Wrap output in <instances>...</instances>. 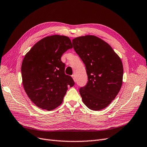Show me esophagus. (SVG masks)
<instances>
[{"label": "esophagus", "mask_w": 147, "mask_h": 147, "mask_svg": "<svg viewBox=\"0 0 147 147\" xmlns=\"http://www.w3.org/2000/svg\"><path fill=\"white\" fill-rule=\"evenodd\" d=\"M71 77H72V78L73 79V80H74V82H76V77H75V74H73V75L71 76Z\"/></svg>", "instance_id": "obj_1"}]
</instances>
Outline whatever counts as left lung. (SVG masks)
Listing matches in <instances>:
<instances>
[{
  "label": "left lung",
  "instance_id": "8db88e82",
  "mask_svg": "<svg viewBox=\"0 0 147 147\" xmlns=\"http://www.w3.org/2000/svg\"><path fill=\"white\" fill-rule=\"evenodd\" d=\"M73 48L85 65L88 83L79 90L84 104L91 110L107 107L122 85L123 65L111 47L92 35L76 37Z\"/></svg>",
  "mask_w": 147,
  "mask_h": 147
}]
</instances>
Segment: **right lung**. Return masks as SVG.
<instances>
[{"label": "right lung", "mask_w": 147, "mask_h": 147, "mask_svg": "<svg viewBox=\"0 0 147 147\" xmlns=\"http://www.w3.org/2000/svg\"><path fill=\"white\" fill-rule=\"evenodd\" d=\"M73 45L69 38L61 35L47 36L38 41L24 58L21 67L24 90L39 108L53 110L61 105L68 86L74 85L65 74L62 54Z\"/></svg>", "instance_id": "right-lung-1"}]
</instances>
